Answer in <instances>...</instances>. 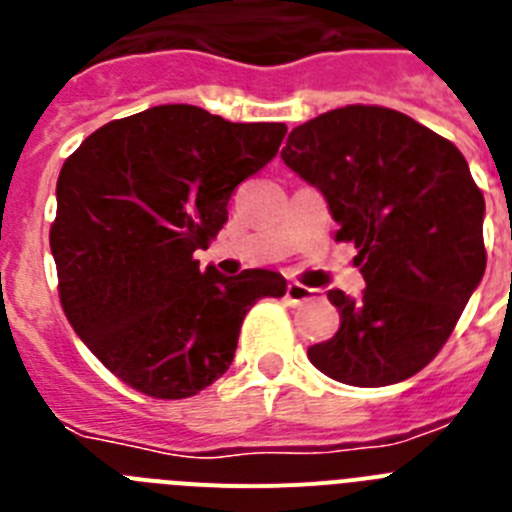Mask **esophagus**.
I'll list each match as a JSON object with an SVG mask.
<instances>
[{"label":"esophagus","mask_w":512,"mask_h":512,"mask_svg":"<svg viewBox=\"0 0 512 512\" xmlns=\"http://www.w3.org/2000/svg\"><path fill=\"white\" fill-rule=\"evenodd\" d=\"M287 300H289V305H305V302L318 300V289L305 287V284H300V282H292V284H287Z\"/></svg>","instance_id":"obj_1"}]
</instances>
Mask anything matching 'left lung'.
I'll return each mask as SVG.
<instances>
[{
    "mask_svg": "<svg viewBox=\"0 0 512 512\" xmlns=\"http://www.w3.org/2000/svg\"><path fill=\"white\" fill-rule=\"evenodd\" d=\"M284 164L323 192L354 243L366 289H330L341 328L307 348L330 379L384 387L413 377L449 341L487 266L485 197L467 158L413 117L348 104L297 125Z\"/></svg>",
    "mask_w": 512,
    "mask_h": 512,
    "instance_id": "8db88e82",
    "label": "left lung"
}]
</instances>
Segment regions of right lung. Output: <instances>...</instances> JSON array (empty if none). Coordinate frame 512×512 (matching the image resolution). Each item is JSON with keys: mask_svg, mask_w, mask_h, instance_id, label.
<instances>
[{"mask_svg": "<svg viewBox=\"0 0 512 512\" xmlns=\"http://www.w3.org/2000/svg\"><path fill=\"white\" fill-rule=\"evenodd\" d=\"M284 122H228L161 104L94 130L56 184L51 253L76 336L117 379L184 400L228 372L243 318L287 282L200 271L233 189L277 156Z\"/></svg>", "mask_w": 512, "mask_h": 512, "instance_id": "right-lung-1", "label": "right lung"}]
</instances>
